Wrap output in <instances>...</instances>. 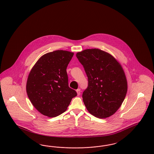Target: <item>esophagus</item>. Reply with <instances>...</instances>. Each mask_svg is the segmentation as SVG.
Returning a JSON list of instances; mask_svg holds the SVG:
<instances>
[{"instance_id": "34e87169", "label": "esophagus", "mask_w": 154, "mask_h": 154, "mask_svg": "<svg viewBox=\"0 0 154 154\" xmlns=\"http://www.w3.org/2000/svg\"><path fill=\"white\" fill-rule=\"evenodd\" d=\"M76 92L77 93L78 96H80V94H81V90H80V89H77V90H76Z\"/></svg>"}]
</instances>
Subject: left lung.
Returning <instances> with one entry per match:
<instances>
[{
    "label": "left lung",
    "instance_id": "8db88e82",
    "mask_svg": "<svg viewBox=\"0 0 154 154\" xmlns=\"http://www.w3.org/2000/svg\"><path fill=\"white\" fill-rule=\"evenodd\" d=\"M88 77V88L82 93L87 110L93 116L106 118L122 104L127 81L121 65L110 54L98 49L76 54Z\"/></svg>",
    "mask_w": 154,
    "mask_h": 154
}]
</instances>
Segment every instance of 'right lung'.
<instances>
[{
    "instance_id": "right-lung-1",
    "label": "right lung",
    "mask_w": 154,
    "mask_h": 154,
    "mask_svg": "<svg viewBox=\"0 0 154 154\" xmlns=\"http://www.w3.org/2000/svg\"><path fill=\"white\" fill-rule=\"evenodd\" d=\"M74 55L56 50L42 55L29 73L26 92L33 106L45 116L56 117L67 109L77 94L69 88L66 68Z\"/></svg>"
}]
</instances>
